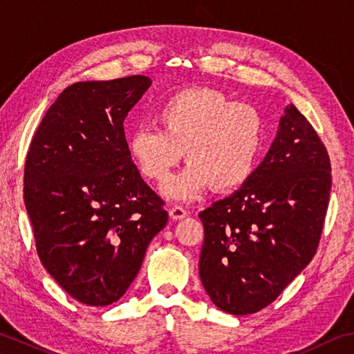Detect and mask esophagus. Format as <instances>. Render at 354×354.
Returning a JSON list of instances; mask_svg holds the SVG:
<instances>
[{"label": "esophagus", "instance_id": "esophagus-1", "mask_svg": "<svg viewBox=\"0 0 354 354\" xmlns=\"http://www.w3.org/2000/svg\"><path fill=\"white\" fill-rule=\"evenodd\" d=\"M169 215L171 220L178 221V220H183V218L187 216V210L183 209L181 205H173V207H170V210H169Z\"/></svg>", "mask_w": 354, "mask_h": 354}]
</instances>
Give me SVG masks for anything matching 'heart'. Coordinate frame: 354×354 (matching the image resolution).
<instances>
[{
  "label": "heart",
  "mask_w": 354,
  "mask_h": 354,
  "mask_svg": "<svg viewBox=\"0 0 354 354\" xmlns=\"http://www.w3.org/2000/svg\"><path fill=\"white\" fill-rule=\"evenodd\" d=\"M159 130L139 127L128 136V155L140 175L165 183L185 155L189 167L164 185V195L190 201L209 187L232 192L259 160L265 120L254 105L207 86L185 88L156 106Z\"/></svg>",
  "instance_id": "1"
}]
</instances>
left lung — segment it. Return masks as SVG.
Here are the masks:
<instances>
[{"label":"left lung","instance_id":"obj_1","mask_svg":"<svg viewBox=\"0 0 354 354\" xmlns=\"http://www.w3.org/2000/svg\"><path fill=\"white\" fill-rule=\"evenodd\" d=\"M331 190L330 156L292 104L263 162L232 195L203 210L199 277L234 316L279 297L316 254Z\"/></svg>","mask_w":354,"mask_h":354}]
</instances>
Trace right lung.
<instances>
[{"label":"right lung","mask_w":354,"mask_h":354,"mask_svg":"<svg viewBox=\"0 0 354 354\" xmlns=\"http://www.w3.org/2000/svg\"><path fill=\"white\" fill-rule=\"evenodd\" d=\"M150 85L147 75H130L68 86L26 156L24 204L38 257L71 297L89 306L127 292L169 220L128 155L124 131Z\"/></svg>","instance_id":"obj_1"}]
</instances>
